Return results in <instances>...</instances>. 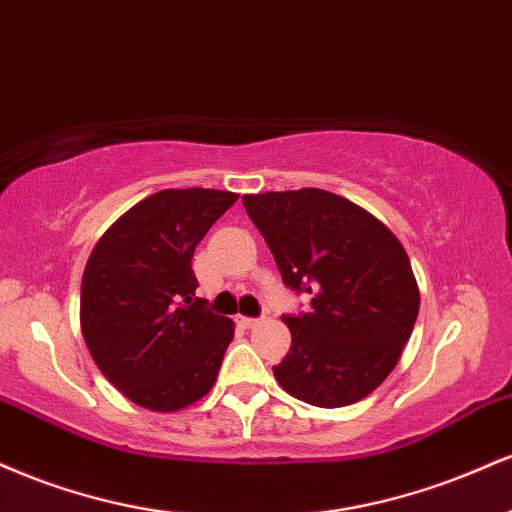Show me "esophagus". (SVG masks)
Returning <instances> with one entry per match:
<instances>
[{"label": "esophagus", "mask_w": 512, "mask_h": 512, "mask_svg": "<svg viewBox=\"0 0 512 512\" xmlns=\"http://www.w3.org/2000/svg\"><path fill=\"white\" fill-rule=\"evenodd\" d=\"M260 320H262V317H243V315H240L236 322H238L240 327H245V330H250V327L260 325Z\"/></svg>", "instance_id": "34e87169"}]
</instances>
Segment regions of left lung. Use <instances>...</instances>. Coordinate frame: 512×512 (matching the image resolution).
I'll use <instances>...</instances> for the list:
<instances>
[{"label": "left lung", "instance_id": "obj_1", "mask_svg": "<svg viewBox=\"0 0 512 512\" xmlns=\"http://www.w3.org/2000/svg\"><path fill=\"white\" fill-rule=\"evenodd\" d=\"M281 279L310 296L284 315L291 349L274 378L315 407H346L375 390L402 356L419 286L395 233L349 199L317 187L245 195Z\"/></svg>", "mask_w": 512, "mask_h": 512}]
</instances>
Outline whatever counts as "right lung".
<instances>
[{
	"label": "right lung",
	"instance_id": "right-lung-1",
	"mask_svg": "<svg viewBox=\"0 0 512 512\" xmlns=\"http://www.w3.org/2000/svg\"><path fill=\"white\" fill-rule=\"evenodd\" d=\"M236 192L161 190L105 231L81 279V334L105 378L151 411L211 390L233 322L195 296L192 255Z\"/></svg>",
	"mask_w": 512,
	"mask_h": 512
}]
</instances>
